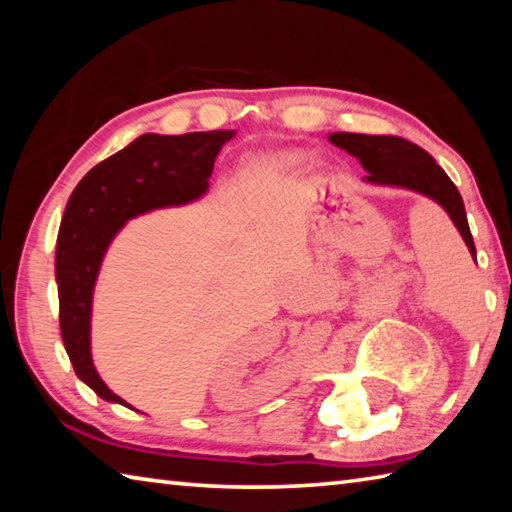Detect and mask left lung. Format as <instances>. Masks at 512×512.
Returning <instances> with one entry per match:
<instances>
[{
  "instance_id": "1",
  "label": "left lung",
  "mask_w": 512,
  "mask_h": 512,
  "mask_svg": "<svg viewBox=\"0 0 512 512\" xmlns=\"http://www.w3.org/2000/svg\"><path fill=\"white\" fill-rule=\"evenodd\" d=\"M329 142L359 158L361 167L368 171V183L413 189V192H420L433 198L438 205H443L465 239L472 257H476L463 198L443 167H438L427 151L395 135L332 133Z\"/></svg>"
}]
</instances>
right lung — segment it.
<instances>
[{
    "label": "right lung",
    "mask_w": 512,
    "mask_h": 512,
    "mask_svg": "<svg viewBox=\"0 0 512 512\" xmlns=\"http://www.w3.org/2000/svg\"><path fill=\"white\" fill-rule=\"evenodd\" d=\"M232 135H140L85 173L69 196L56 241L60 334L74 372L103 400L126 404L103 384L90 357L92 289L106 248L133 216L205 194L216 155Z\"/></svg>",
    "instance_id": "add662e5"
}]
</instances>
